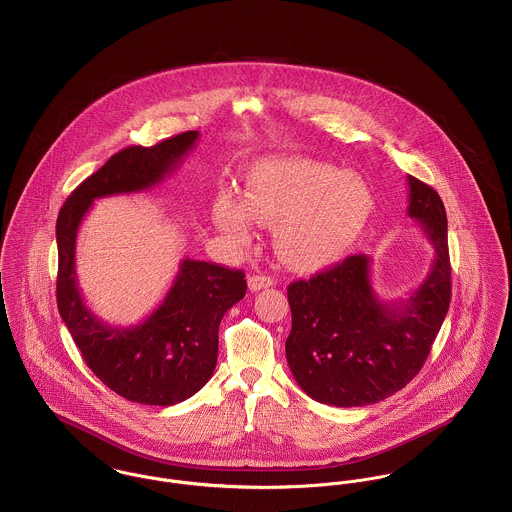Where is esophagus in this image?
I'll return each mask as SVG.
<instances>
[{
    "label": "esophagus",
    "instance_id": "34e87169",
    "mask_svg": "<svg viewBox=\"0 0 512 512\" xmlns=\"http://www.w3.org/2000/svg\"><path fill=\"white\" fill-rule=\"evenodd\" d=\"M273 284H275V281H273L271 277H265V275H251V277H249V290H251V292L269 288V286H273Z\"/></svg>",
    "mask_w": 512,
    "mask_h": 512
}]
</instances>
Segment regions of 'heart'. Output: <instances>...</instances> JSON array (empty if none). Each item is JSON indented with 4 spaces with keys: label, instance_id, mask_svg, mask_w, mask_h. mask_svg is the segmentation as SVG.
Wrapping results in <instances>:
<instances>
[{
    "label": "heart",
    "instance_id": "obj_1",
    "mask_svg": "<svg viewBox=\"0 0 512 512\" xmlns=\"http://www.w3.org/2000/svg\"><path fill=\"white\" fill-rule=\"evenodd\" d=\"M375 208L369 184L357 174L308 159H271L247 176L243 200L222 194L214 206L218 229L237 245L251 239V221L273 229L284 263L324 265L343 255Z\"/></svg>",
    "mask_w": 512,
    "mask_h": 512
}]
</instances>
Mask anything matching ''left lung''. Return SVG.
<instances>
[{
    "label": "left lung",
    "instance_id": "left-lung-1",
    "mask_svg": "<svg viewBox=\"0 0 512 512\" xmlns=\"http://www.w3.org/2000/svg\"><path fill=\"white\" fill-rule=\"evenodd\" d=\"M408 180V216L430 241L434 261L408 298L381 300L371 257L351 255L308 281L288 284L292 330L286 361L314 400L351 408L385 400L422 369L452 298L448 218L438 192Z\"/></svg>",
    "mask_w": 512,
    "mask_h": 512
}]
</instances>
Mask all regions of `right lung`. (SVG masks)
Here are the masks:
<instances>
[{
	"instance_id": "right-lung-1",
	"label": "right lung",
	"mask_w": 512,
	"mask_h": 512,
	"mask_svg": "<svg viewBox=\"0 0 512 512\" xmlns=\"http://www.w3.org/2000/svg\"><path fill=\"white\" fill-rule=\"evenodd\" d=\"M186 131L153 147H127L88 176L58 212L57 304L92 373L119 397L172 406L214 375L224 314L245 296L243 271L182 259L163 302L139 324L112 326L84 302L76 277V235L94 200L135 194L163 182L194 149Z\"/></svg>"
}]
</instances>
